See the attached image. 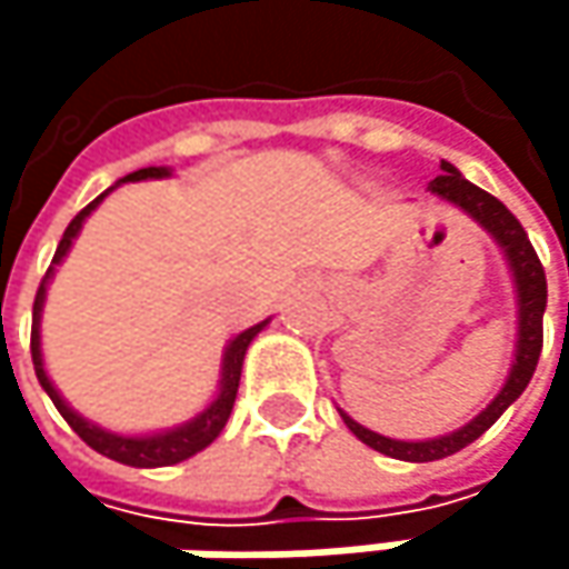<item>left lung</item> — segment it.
<instances>
[{"instance_id":"1","label":"left lung","mask_w":569,"mask_h":569,"mask_svg":"<svg viewBox=\"0 0 569 569\" xmlns=\"http://www.w3.org/2000/svg\"><path fill=\"white\" fill-rule=\"evenodd\" d=\"M428 190L438 200L465 210L501 247V253L508 260V270H511L513 277V292H517V342H513L511 372H508L501 392L491 398V405L481 415H475L458 431H448V435H438V438H425V441H398V438H386L379 431H369L366 425H359L356 418L339 411L342 421L349 425V431L362 445H369V448H376V451H382L389 458H398V461H418V465L421 461H438V458H448V455L468 448L471 441H478L508 411V405H513L520 398V392L527 389V382L533 376V369H537V359H540L543 309H547V277H543V267H540V260H537L523 227L517 223V217H513L511 210L498 197H491L488 190H481L471 180H465L461 171L455 164H448V161H441V173L428 183Z\"/></svg>"}]
</instances>
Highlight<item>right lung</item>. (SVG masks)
I'll return each mask as SVG.
<instances>
[{
    "label": "right lung",
    "instance_id": "add662e5",
    "mask_svg": "<svg viewBox=\"0 0 569 569\" xmlns=\"http://www.w3.org/2000/svg\"><path fill=\"white\" fill-rule=\"evenodd\" d=\"M161 177H171V168H141V171L128 173V177H121L114 187H121V183H128V180H161ZM114 187H108L101 197H94L68 227H64V233H61V243H58L56 250V260H52V267H49V273H46V280L39 286V292H36V306H32V362H36V376H39V386L49 392V398L56 401V408L61 411V418L71 425V431L88 445V448H94L98 455H104V458H111V461H121V465H131V468H168V465H177V461H187V458H193L197 451H203L220 431H223V425H227V418H230V411H233V401H237V389H240V372H243V356H247V349H250V342L257 339V332L270 322V319H263V322H257V326H250V329H243L240 336H233L230 342H227V349H223V366H220V386H217V396L210 398V405L203 408V411H197L190 421H183V425H177V428H164V431H154V435H118V431H108V428H101V425H94V421H88V418H81L64 398L58 396V389L52 386V379H49V372H46V359H42V306H46V292H49V283H52V277H56V267L68 257V250H71V243H74V237L81 233V223L88 220V213L114 190Z\"/></svg>",
    "mask_w": 569,
    "mask_h": 569
}]
</instances>
